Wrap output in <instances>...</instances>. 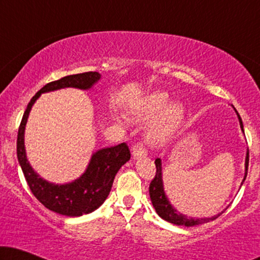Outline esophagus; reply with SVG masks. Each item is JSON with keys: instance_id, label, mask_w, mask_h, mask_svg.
Masks as SVG:
<instances>
[{"instance_id": "34e87169", "label": "esophagus", "mask_w": 260, "mask_h": 260, "mask_svg": "<svg viewBox=\"0 0 260 260\" xmlns=\"http://www.w3.org/2000/svg\"><path fill=\"white\" fill-rule=\"evenodd\" d=\"M133 156L134 158H138V157H145L147 156V150H145L143 144L137 143L133 147Z\"/></svg>"}]
</instances>
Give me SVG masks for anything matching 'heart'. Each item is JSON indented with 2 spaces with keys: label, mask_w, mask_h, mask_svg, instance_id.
I'll return each mask as SVG.
<instances>
[{
  "label": "heart",
  "mask_w": 260,
  "mask_h": 260,
  "mask_svg": "<svg viewBox=\"0 0 260 260\" xmlns=\"http://www.w3.org/2000/svg\"><path fill=\"white\" fill-rule=\"evenodd\" d=\"M130 115L134 119L144 122L154 118L147 129V140L150 144L161 145L176 133L184 117L180 103H172L169 94L155 91L135 99L130 104Z\"/></svg>",
  "instance_id": "heart-1"
}]
</instances>
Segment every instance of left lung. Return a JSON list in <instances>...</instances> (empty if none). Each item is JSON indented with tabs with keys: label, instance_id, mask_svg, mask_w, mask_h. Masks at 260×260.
Wrapping results in <instances>:
<instances>
[{
	"label": "left lung",
	"instance_id": "1",
	"mask_svg": "<svg viewBox=\"0 0 260 260\" xmlns=\"http://www.w3.org/2000/svg\"><path fill=\"white\" fill-rule=\"evenodd\" d=\"M236 112L238 115V119H239L241 131L244 133L243 122H241V118L237 110ZM155 165H156V174H155L154 180L151 181L150 186H149V194H150L152 206H154L156 213H157L163 220H166V221L168 222H172L174 225L191 227V226H198V225H202V223L213 221V220L219 218V216L226 211V209H223L221 213H219V214L216 215H213L211 218H193V216H187L182 214V213H180L179 211H176V209L173 207V205L170 204L169 199L167 198L165 187H163L161 158H156ZM247 169H248V149L246 151V158H245V176H244L243 182H241V186H243L244 181L247 176Z\"/></svg>",
	"mask_w": 260,
	"mask_h": 260
}]
</instances>
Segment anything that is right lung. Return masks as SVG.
I'll return each mask as SVG.
<instances>
[{
    "label": "right lung",
    "mask_w": 260,
    "mask_h": 260,
    "mask_svg": "<svg viewBox=\"0 0 260 260\" xmlns=\"http://www.w3.org/2000/svg\"><path fill=\"white\" fill-rule=\"evenodd\" d=\"M101 77L98 72H85L72 74L48 83L30 99L21 120L16 142L17 159L21 169L34 197L46 208L58 214L80 216L88 214L101 207L103 202L109 197L116 174L130 159V150L125 143L101 149L93 152L86 170L81 174L80 177L72 182L62 184L48 182L31 168L27 159L26 148H24V129H26L28 116L31 106L41 93L66 87L90 90L101 79Z\"/></svg>",
    "instance_id": "right-lung-1"
}]
</instances>
